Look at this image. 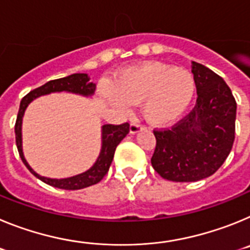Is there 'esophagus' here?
Returning a JSON list of instances; mask_svg holds the SVG:
<instances>
[{
    "label": "esophagus",
    "instance_id": "esophagus-1",
    "mask_svg": "<svg viewBox=\"0 0 250 250\" xmlns=\"http://www.w3.org/2000/svg\"><path fill=\"white\" fill-rule=\"evenodd\" d=\"M141 129H145V126H143L141 124L136 123V121H132V123L130 124V132H131V134H136V132L140 131Z\"/></svg>",
    "mask_w": 250,
    "mask_h": 250
}]
</instances>
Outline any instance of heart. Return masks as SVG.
I'll return each mask as SVG.
<instances>
[{
	"mask_svg": "<svg viewBox=\"0 0 250 250\" xmlns=\"http://www.w3.org/2000/svg\"><path fill=\"white\" fill-rule=\"evenodd\" d=\"M195 91L193 75L163 63H146L120 72L112 81L116 99L143 104L144 118L154 125H167L178 119L190 104Z\"/></svg>",
	"mask_w": 250,
	"mask_h": 250,
	"instance_id": "1",
	"label": "heart"
}]
</instances>
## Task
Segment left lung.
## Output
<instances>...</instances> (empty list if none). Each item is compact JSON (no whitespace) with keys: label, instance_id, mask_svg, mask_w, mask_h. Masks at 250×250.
I'll return each mask as SVG.
<instances>
[{"label":"left lung","instance_id":"obj_1","mask_svg":"<svg viewBox=\"0 0 250 250\" xmlns=\"http://www.w3.org/2000/svg\"><path fill=\"white\" fill-rule=\"evenodd\" d=\"M196 104L170 129H154L151 165L161 178L189 183L213 175L228 158L235 138L237 103L219 75L193 62Z\"/></svg>","mask_w":250,"mask_h":250}]
</instances>
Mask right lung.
<instances>
[{
    "label": "right lung",
    "mask_w": 250,
    "mask_h": 250,
    "mask_svg": "<svg viewBox=\"0 0 250 250\" xmlns=\"http://www.w3.org/2000/svg\"><path fill=\"white\" fill-rule=\"evenodd\" d=\"M89 76L86 74H72L70 76L62 77V79H56V80H51L46 83L45 85L40 86L37 89L32 90L28 92L25 98L21 100L20 104L19 114H17L16 124H15V134H16V145L17 150H19L20 158L23 161V164L26 165L31 173L34 174L36 178H39L41 182L46 183V184L51 185V187L59 188V189H65V190H79V189H83V188L91 187L94 184H98L101 179L107 174L109 167L114 159L115 150L116 146L120 144V141L123 140L125 136L129 134L130 125L129 123H124L120 125H112V124H107L103 126V147H101L100 156L98 158L96 163L91 169L79 175L71 176V178L66 179H50L45 178V176L39 175L35 173L34 170L31 169L30 165L27 164V161L25 160L23 152H22V140H21V125H22V116L25 112L26 107L28 104L34 99L39 98L41 95L50 94V92L56 91H70L75 92V94L80 95H92L95 91L96 85L92 83H89Z\"/></svg>",
    "instance_id": "add662e5"
}]
</instances>
